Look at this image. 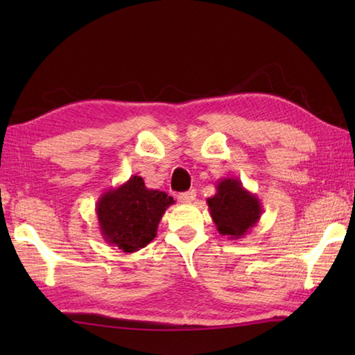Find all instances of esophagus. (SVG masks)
<instances>
[{
	"label": "esophagus",
	"instance_id": "1",
	"mask_svg": "<svg viewBox=\"0 0 355 355\" xmlns=\"http://www.w3.org/2000/svg\"><path fill=\"white\" fill-rule=\"evenodd\" d=\"M195 197H197V192L192 189V191H187V192L180 193L178 195V200L183 201V202H191V201L195 200Z\"/></svg>",
	"mask_w": 355,
	"mask_h": 355
}]
</instances>
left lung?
Returning <instances> with one entry per match:
<instances>
[{"label":"left lung","instance_id":"left-lung-1","mask_svg":"<svg viewBox=\"0 0 355 355\" xmlns=\"http://www.w3.org/2000/svg\"><path fill=\"white\" fill-rule=\"evenodd\" d=\"M207 205L216 230L229 239L245 236L262 215L259 198L248 192L241 180L233 177L216 183V193L207 198Z\"/></svg>","mask_w":355,"mask_h":355}]
</instances>
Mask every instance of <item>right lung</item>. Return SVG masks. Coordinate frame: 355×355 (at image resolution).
<instances>
[{
  "mask_svg": "<svg viewBox=\"0 0 355 355\" xmlns=\"http://www.w3.org/2000/svg\"><path fill=\"white\" fill-rule=\"evenodd\" d=\"M173 198L148 189L143 178L131 175L126 183L105 191L97 200L96 215L105 243L134 253L157 236L158 223Z\"/></svg>",
  "mask_w": 355,
  "mask_h": 355,
  "instance_id": "1",
  "label": "right lung"
}]
</instances>
